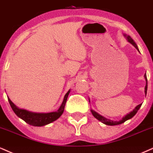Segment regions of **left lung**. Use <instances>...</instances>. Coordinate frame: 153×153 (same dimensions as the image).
Listing matches in <instances>:
<instances>
[{"label":"left lung","instance_id":"8db88e82","mask_svg":"<svg viewBox=\"0 0 153 153\" xmlns=\"http://www.w3.org/2000/svg\"><path fill=\"white\" fill-rule=\"evenodd\" d=\"M127 41H128L130 43V44H132V45H133L134 47L137 48V51H139V49H138L137 44H135V42H134V41H133V39H132V38L130 36H127ZM144 76L145 78V80H146V85H145V94H147V90H148V79H147L146 74H145ZM141 105H142V104H140L139 105H137V107H136L135 108L133 109V111H132V112L129 113V114H127L126 116L124 117L123 119H122L121 120H120V121H118V122L117 121H112V120L107 119V118L104 117H102V116L100 115V114H99L98 113L94 112V111L92 110V109H91V113H92L93 116H94L95 118H97V119L98 120H100V122H102V123L105 124V125H111V126H113V125H120V124L125 123V122L127 121V120H130L132 117H133L136 114V113L137 112V111L139 110L140 107H141Z\"/></svg>","mask_w":153,"mask_h":153}]
</instances>
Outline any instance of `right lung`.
Listing matches in <instances>:
<instances>
[{
    "instance_id": "obj_1",
    "label": "right lung",
    "mask_w": 153,
    "mask_h": 153,
    "mask_svg": "<svg viewBox=\"0 0 153 153\" xmlns=\"http://www.w3.org/2000/svg\"><path fill=\"white\" fill-rule=\"evenodd\" d=\"M69 92L70 90L68 91V92L65 94L62 105L60 106L58 110L56 112L49 113H33L28 112V111L25 110V109H19L10 101V99L8 98V100L12 109L19 117L21 118L26 123L29 124L30 125L41 127L48 125V124L55 121L59 117H60L61 115L63 114V112H64L65 104L66 102V100H67L68 95H69Z\"/></svg>"
}]
</instances>
